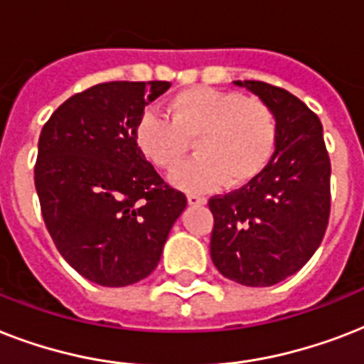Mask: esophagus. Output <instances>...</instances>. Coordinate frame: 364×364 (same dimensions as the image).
Instances as JSON below:
<instances>
[{"mask_svg":"<svg viewBox=\"0 0 364 364\" xmlns=\"http://www.w3.org/2000/svg\"><path fill=\"white\" fill-rule=\"evenodd\" d=\"M187 200H188V204H191V205H204L205 202H208L204 196H198V194H188Z\"/></svg>","mask_w":364,"mask_h":364,"instance_id":"1","label":"esophagus"}]
</instances>
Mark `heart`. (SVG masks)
Here are the masks:
<instances>
[{
    "label": "heart",
    "mask_w": 364,
    "mask_h": 364,
    "mask_svg": "<svg viewBox=\"0 0 364 364\" xmlns=\"http://www.w3.org/2000/svg\"><path fill=\"white\" fill-rule=\"evenodd\" d=\"M168 115L143 111L134 136L139 151L160 170L181 164L193 139L198 154L171 173V181L187 191H210L221 183L230 188L249 185L276 151L277 115L259 98L187 88L168 102Z\"/></svg>",
    "instance_id": "b5f03b06"
}]
</instances>
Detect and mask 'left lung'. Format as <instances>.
Instances as JSON below:
<instances>
[{
    "label": "left lung",
    "instance_id": "1",
    "mask_svg": "<svg viewBox=\"0 0 364 364\" xmlns=\"http://www.w3.org/2000/svg\"><path fill=\"white\" fill-rule=\"evenodd\" d=\"M276 111L279 134L270 164L255 181L211 196V260L223 276L270 287L293 276L319 247L331 215V159L319 117L287 90L234 81Z\"/></svg>",
    "mask_w": 364,
    "mask_h": 364
}]
</instances>
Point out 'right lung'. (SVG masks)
<instances>
[{
  "label": "right lung",
  "mask_w": 364,
  "mask_h": 364,
  "mask_svg": "<svg viewBox=\"0 0 364 364\" xmlns=\"http://www.w3.org/2000/svg\"><path fill=\"white\" fill-rule=\"evenodd\" d=\"M168 81H113L71 96L39 136L36 188L54 245L82 277L126 287L156 268L187 196L136 143L145 105Z\"/></svg>",
  "instance_id": "1"
}]
</instances>
